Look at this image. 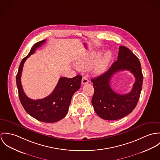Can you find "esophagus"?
I'll return each instance as SVG.
<instances>
[{
	"mask_svg": "<svg viewBox=\"0 0 160 160\" xmlns=\"http://www.w3.org/2000/svg\"><path fill=\"white\" fill-rule=\"evenodd\" d=\"M82 84L85 85V84H87L89 82L88 79L87 77H86L85 76H84L82 78Z\"/></svg>",
	"mask_w": 160,
	"mask_h": 160,
	"instance_id": "34e87169",
	"label": "esophagus"
}]
</instances>
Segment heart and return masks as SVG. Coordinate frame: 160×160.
<instances>
[{
	"instance_id": "1",
	"label": "heart",
	"mask_w": 160,
	"mask_h": 160,
	"mask_svg": "<svg viewBox=\"0 0 160 160\" xmlns=\"http://www.w3.org/2000/svg\"><path fill=\"white\" fill-rule=\"evenodd\" d=\"M100 52H93L84 54L77 59L75 64L79 69H87L94 64ZM112 58V54L110 52H105L96 62L93 68V73L95 75H100L103 73L108 67Z\"/></svg>"
}]
</instances>
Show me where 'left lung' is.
Returning a JSON list of instances; mask_svg holds the SVG:
<instances>
[{
  "instance_id": "8db88e82",
  "label": "left lung",
  "mask_w": 160,
  "mask_h": 160,
  "mask_svg": "<svg viewBox=\"0 0 160 160\" xmlns=\"http://www.w3.org/2000/svg\"><path fill=\"white\" fill-rule=\"evenodd\" d=\"M117 59L107 71L91 80L94 89L92 104L98 115L107 120H118L131 113L142 90L143 75L138 58L127 47L120 46ZM126 70L134 75L136 81L129 93L120 95L112 89L110 80L114 73Z\"/></svg>"
}]
</instances>
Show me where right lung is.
I'll return each instance as SVG.
<instances>
[{
	"label": "right lung",
	"mask_w": 160,
	"mask_h": 160,
	"mask_svg": "<svg viewBox=\"0 0 160 160\" xmlns=\"http://www.w3.org/2000/svg\"><path fill=\"white\" fill-rule=\"evenodd\" d=\"M45 42L46 40H43L35 43L29 53L22 59L17 75V85L19 100L26 112L38 121L54 123L62 119L66 115L72 96L80 88L82 77L78 75L72 78L61 77L53 91L47 97L37 100L29 98L25 94L21 83L23 65L36 49Z\"/></svg>",
	"instance_id": "right-lung-1"
}]
</instances>
